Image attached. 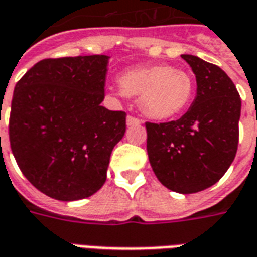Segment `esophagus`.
<instances>
[{"label":"esophagus","mask_w":257,"mask_h":257,"mask_svg":"<svg viewBox=\"0 0 257 257\" xmlns=\"http://www.w3.org/2000/svg\"><path fill=\"white\" fill-rule=\"evenodd\" d=\"M126 123H127V126L130 127V126H138V124H141L142 121L140 120V119L134 117V116H127Z\"/></svg>","instance_id":"obj_1"}]
</instances>
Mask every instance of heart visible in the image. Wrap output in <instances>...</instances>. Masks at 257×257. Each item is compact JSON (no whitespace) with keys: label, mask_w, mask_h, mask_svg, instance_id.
I'll return each instance as SVG.
<instances>
[{"label":"heart","mask_w":257,"mask_h":257,"mask_svg":"<svg viewBox=\"0 0 257 257\" xmlns=\"http://www.w3.org/2000/svg\"><path fill=\"white\" fill-rule=\"evenodd\" d=\"M123 93L140 97V109L153 120L177 117L192 102L194 82L192 76L171 65H149L121 75Z\"/></svg>","instance_id":"heart-1"}]
</instances>
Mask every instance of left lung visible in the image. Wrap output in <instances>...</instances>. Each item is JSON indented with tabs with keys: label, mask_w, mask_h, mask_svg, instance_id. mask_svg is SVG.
<instances>
[{
	"label": "left lung",
	"mask_w": 257,
	"mask_h": 257,
	"mask_svg": "<svg viewBox=\"0 0 257 257\" xmlns=\"http://www.w3.org/2000/svg\"><path fill=\"white\" fill-rule=\"evenodd\" d=\"M182 59L196 75V98L178 120L148 121L147 151L162 185L192 194L215 185L231 166L238 147L241 98L218 65L192 54Z\"/></svg>",
	"instance_id": "1"
}]
</instances>
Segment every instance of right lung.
I'll return each mask as SVG.
<instances>
[{"label": "right lung", "mask_w": 257, "mask_h": 257, "mask_svg": "<svg viewBox=\"0 0 257 257\" xmlns=\"http://www.w3.org/2000/svg\"><path fill=\"white\" fill-rule=\"evenodd\" d=\"M109 56L45 59L15 86L9 141L31 185L60 201L93 196L106 181L126 113L104 101Z\"/></svg>", "instance_id": "1"}]
</instances>
